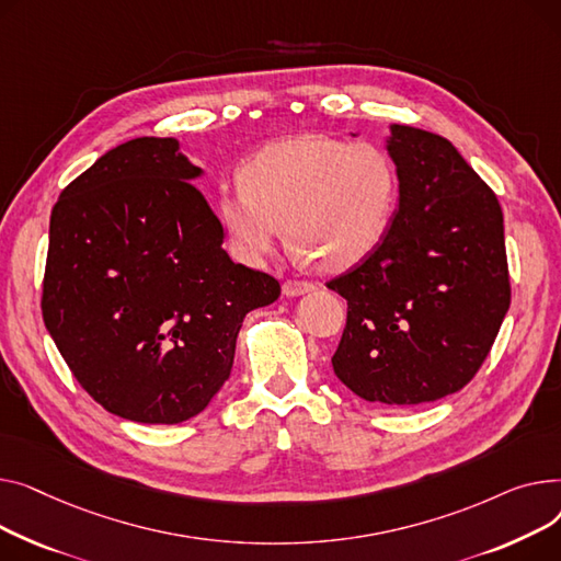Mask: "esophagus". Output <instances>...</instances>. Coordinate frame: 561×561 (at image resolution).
Instances as JSON below:
<instances>
[{"label":"esophagus","mask_w":561,"mask_h":561,"mask_svg":"<svg viewBox=\"0 0 561 561\" xmlns=\"http://www.w3.org/2000/svg\"><path fill=\"white\" fill-rule=\"evenodd\" d=\"M312 289H314V285L308 283V280H285L283 283V294L285 296H301V294H308Z\"/></svg>","instance_id":"esophagus-1"}]
</instances>
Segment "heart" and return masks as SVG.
<instances>
[{
  "label": "heart",
  "mask_w": 561,
  "mask_h": 561,
  "mask_svg": "<svg viewBox=\"0 0 561 561\" xmlns=\"http://www.w3.org/2000/svg\"><path fill=\"white\" fill-rule=\"evenodd\" d=\"M238 181L217 202L230 251L260 265L283 226L287 247L323 274L346 272L378 247L399 183L382 147L312 134L262 147Z\"/></svg>",
  "instance_id": "1"
}]
</instances>
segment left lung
<instances>
[{"label":"left lung","mask_w":561,"mask_h":561,"mask_svg":"<svg viewBox=\"0 0 561 561\" xmlns=\"http://www.w3.org/2000/svg\"><path fill=\"white\" fill-rule=\"evenodd\" d=\"M399 210L382 242L328 283L348 304L335 376L387 408L431 403L482 367L510 310L503 210L442 136L391 124Z\"/></svg>","instance_id":"obj_1"}]
</instances>
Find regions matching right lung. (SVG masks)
<instances>
[{"label":"right lung","instance_id":"add662e5","mask_svg":"<svg viewBox=\"0 0 561 561\" xmlns=\"http://www.w3.org/2000/svg\"><path fill=\"white\" fill-rule=\"evenodd\" d=\"M174 138L96 158L49 221L43 319L90 397L128 421L181 423L233 369L247 312L280 296L274 276L224 251V226L192 185Z\"/></svg>","mask_w":561,"mask_h":561}]
</instances>
